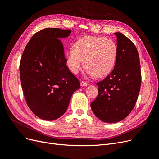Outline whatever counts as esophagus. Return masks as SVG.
<instances>
[{"instance_id":"34e87169","label":"esophagus","mask_w":159,"mask_h":159,"mask_svg":"<svg viewBox=\"0 0 159 159\" xmlns=\"http://www.w3.org/2000/svg\"><path fill=\"white\" fill-rule=\"evenodd\" d=\"M88 84H89V83H88L87 82H86V81L82 80V81L80 82V85H81V86H87Z\"/></svg>"}]
</instances>
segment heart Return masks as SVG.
<instances>
[{"mask_svg":"<svg viewBox=\"0 0 159 159\" xmlns=\"http://www.w3.org/2000/svg\"><path fill=\"white\" fill-rule=\"evenodd\" d=\"M117 56L118 48L113 40L92 35L79 39L74 46L66 52L67 64L70 71L79 73L84 63L88 73L98 78L104 77L112 71Z\"/></svg>","mask_w":159,"mask_h":159,"instance_id":"heart-1","label":"heart"}]
</instances>
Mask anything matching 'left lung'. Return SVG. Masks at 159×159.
Listing matches in <instances>:
<instances>
[{
  "label": "left lung",
  "instance_id": "left-lung-1",
  "mask_svg": "<svg viewBox=\"0 0 159 159\" xmlns=\"http://www.w3.org/2000/svg\"><path fill=\"white\" fill-rule=\"evenodd\" d=\"M118 56L113 70L96 84L98 93L91 103L92 111L101 120L115 123L130 113L142 83L139 57L136 46L120 33H115Z\"/></svg>",
  "mask_w": 159,
  "mask_h": 159
}]
</instances>
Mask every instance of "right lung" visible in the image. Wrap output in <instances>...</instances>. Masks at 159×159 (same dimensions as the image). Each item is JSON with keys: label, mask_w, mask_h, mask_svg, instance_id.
Here are the masks:
<instances>
[{"label": "right lung", "mask_w": 159, "mask_h": 159, "mask_svg": "<svg viewBox=\"0 0 159 159\" xmlns=\"http://www.w3.org/2000/svg\"><path fill=\"white\" fill-rule=\"evenodd\" d=\"M70 29L46 28L33 34L20 63L21 84L29 108L40 119L53 120L67 109L80 81L66 66L63 44Z\"/></svg>", "instance_id": "1"}]
</instances>
